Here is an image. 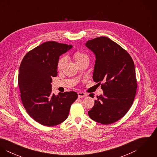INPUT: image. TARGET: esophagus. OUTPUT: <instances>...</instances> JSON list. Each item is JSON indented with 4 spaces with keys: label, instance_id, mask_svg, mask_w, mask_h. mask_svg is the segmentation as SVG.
<instances>
[{
    "label": "esophagus",
    "instance_id": "34e87169",
    "mask_svg": "<svg viewBox=\"0 0 157 157\" xmlns=\"http://www.w3.org/2000/svg\"><path fill=\"white\" fill-rule=\"evenodd\" d=\"M88 95V94L86 93L85 92H78V98H83V97H85Z\"/></svg>",
    "mask_w": 157,
    "mask_h": 157
}]
</instances>
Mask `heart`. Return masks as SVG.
<instances>
[{
	"mask_svg": "<svg viewBox=\"0 0 157 157\" xmlns=\"http://www.w3.org/2000/svg\"><path fill=\"white\" fill-rule=\"evenodd\" d=\"M73 57L75 59V61L76 63H77L78 62H80L85 59H86V58H88V56L83 52H75L74 55H73ZM65 62H66V59L65 57H61L59 61H58V63H57V69L58 70H61L63 67H64L65 65Z\"/></svg>",
	"mask_w": 157,
	"mask_h": 157,
	"instance_id": "obj_1",
	"label": "heart"
}]
</instances>
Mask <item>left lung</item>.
<instances>
[{"instance_id":"obj_1","label":"left lung","mask_w":157,"mask_h":157,"mask_svg":"<svg viewBox=\"0 0 157 157\" xmlns=\"http://www.w3.org/2000/svg\"><path fill=\"white\" fill-rule=\"evenodd\" d=\"M85 45L96 59L94 81L100 85L104 82L103 94L97 96L88 115L96 122L109 124L122 118L132 105L137 88L134 63L126 50L107 37L90 40Z\"/></svg>"}]
</instances>
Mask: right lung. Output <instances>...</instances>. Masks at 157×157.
Returning <instances> with one entry per match:
<instances>
[{
    "label": "right lung",
    "mask_w": 157,
    "mask_h": 157,
    "mask_svg": "<svg viewBox=\"0 0 157 157\" xmlns=\"http://www.w3.org/2000/svg\"><path fill=\"white\" fill-rule=\"evenodd\" d=\"M72 45L46 42L28 52L19 67L18 85L23 106L36 121L46 126L60 124L67 118L78 98L74 91L52 93V77L57 75L59 57Z\"/></svg>",
    "instance_id": "add662e5"
}]
</instances>
